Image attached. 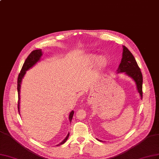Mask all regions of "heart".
Masks as SVG:
<instances>
[{
	"label": "heart",
	"mask_w": 159,
	"mask_h": 159,
	"mask_svg": "<svg viewBox=\"0 0 159 159\" xmlns=\"http://www.w3.org/2000/svg\"><path fill=\"white\" fill-rule=\"evenodd\" d=\"M96 59H97V57L95 55H91L88 56V60L89 61V62H90V63H94ZM100 63H101V64L104 63V60L102 59H100Z\"/></svg>",
	"instance_id": "obj_1"
}]
</instances>
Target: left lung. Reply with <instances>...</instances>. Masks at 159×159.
Here are the masks:
<instances>
[{"label":"left lung","mask_w":159,"mask_h":159,"mask_svg":"<svg viewBox=\"0 0 159 159\" xmlns=\"http://www.w3.org/2000/svg\"><path fill=\"white\" fill-rule=\"evenodd\" d=\"M124 73L127 76L131 78L135 82L136 89L139 94L141 99L143 98V76L140 68L138 66L134 55L125 46L123 45V53L121 63L117 70V73ZM99 141L102 140L96 139Z\"/></svg>","instance_id":"8db88e82"}]
</instances>
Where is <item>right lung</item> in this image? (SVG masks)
I'll use <instances>...</instances> for the list:
<instances>
[{
  "label": "right lung",
  "instance_id": "right-lung-1",
  "mask_svg": "<svg viewBox=\"0 0 159 159\" xmlns=\"http://www.w3.org/2000/svg\"><path fill=\"white\" fill-rule=\"evenodd\" d=\"M43 55V52L42 49H36L34 50L33 52L30 53L28 57H27V59H25V62L22 66V68L21 69V71L18 75V86H17V90H18V111L20 114V88H21V84H22V79L24 77V75L26 73V71L32 68L33 66L36 64L38 62L40 61L41 57ZM73 114H74V111L72 110L69 114V121L71 122L73 117ZM69 136V133H68L67 135L66 136V137L65 139L61 141L60 143H59L58 145H57V146L63 145V143H65L66 140L68 139Z\"/></svg>",
  "mask_w": 159,
  "mask_h": 159
}]
</instances>
